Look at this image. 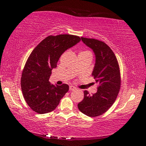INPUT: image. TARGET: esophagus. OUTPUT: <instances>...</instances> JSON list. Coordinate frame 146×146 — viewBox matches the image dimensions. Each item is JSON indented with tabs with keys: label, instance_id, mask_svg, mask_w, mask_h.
<instances>
[{
	"label": "esophagus",
	"instance_id": "esophagus-1",
	"mask_svg": "<svg viewBox=\"0 0 146 146\" xmlns=\"http://www.w3.org/2000/svg\"><path fill=\"white\" fill-rule=\"evenodd\" d=\"M75 89H76V88H75V86H69V90H70V91H73V90H75Z\"/></svg>",
	"mask_w": 146,
	"mask_h": 146
}]
</instances>
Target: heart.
I'll return each instance as SVG.
<instances>
[{
    "label": "heart",
    "mask_w": 146,
    "mask_h": 146,
    "mask_svg": "<svg viewBox=\"0 0 146 146\" xmlns=\"http://www.w3.org/2000/svg\"><path fill=\"white\" fill-rule=\"evenodd\" d=\"M86 52H88V51H82V52H80V53H79V54H80V53H86Z\"/></svg>",
    "instance_id": "heart-1"
}]
</instances>
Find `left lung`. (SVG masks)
<instances>
[{"label": "left lung", "mask_w": 146, "mask_h": 146, "mask_svg": "<svg viewBox=\"0 0 146 146\" xmlns=\"http://www.w3.org/2000/svg\"><path fill=\"white\" fill-rule=\"evenodd\" d=\"M81 38L95 55L92 75L98 86L97 93L91 95L84 90L83 100L78 106L84 115L95 117L106 113L116 100L121 87L119 66L115 53L105 42L93 38Z\"/></svg>", "instance_id": "obj_1"}]
</instances>
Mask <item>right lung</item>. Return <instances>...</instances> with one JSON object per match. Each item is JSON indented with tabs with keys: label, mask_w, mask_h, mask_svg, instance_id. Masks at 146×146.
Wrapping results in <instances>:
<instances>
[{
	"label": "right lung",
	"mask_w": 146,
	"mask_h": 146,
	"mask_svg": "<svg viewBox=\"0 0 146 146\" xmlns=\"http://www.w3.org/2000/svg\"><path fill=\"white\" fill-rule=\"evenodd\" d=\"M80 40V37L73 35L48 36L31 52L23 68L21 84L25 102L34 112L53 111L68 92L67 84L53 85L48 79L61 55Z\"/></svg>",
	"instance_id": "obj_1"
}]
</instances>
